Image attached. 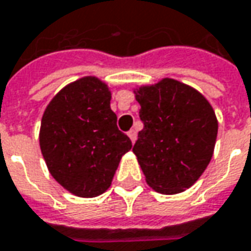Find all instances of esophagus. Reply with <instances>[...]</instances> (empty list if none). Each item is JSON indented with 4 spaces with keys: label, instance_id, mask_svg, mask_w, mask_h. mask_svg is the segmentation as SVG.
Wrapping results in <instances>:
<instances>
[{
    "label": "esophagus",
    "instance_id": "1",
    "mask_svg": "<svg viewBox=\"0 0 251 251\" xmlns=\"http://www.w3.org/2000/svg\"><path fill=\"white\" fill-rule=\"evenodd\" d=\"M128 137H129V139H131V142L134 144V142L137 141V131H135V129H129Z\"/></svg>",
    "mask_w": 251,
    "mask_h": 251
}]
</instances>
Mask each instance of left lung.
Segmentation results:
<instances>
[{
	"instance_id": "8db88e82",
	"label": "left lung",
	"mask_w": 251,
	"mask_h": 251,
	"mask_svg": "<svg viewBox=\"0 0 251 251\" xmlns=\"http://www.w3.org/2000/svg\"><path fill=\"white\" fill-rule=\"evenodd\" d=\"M144 129L132 148L148 185L164 195L191 188L211 160L218 122L199 91L173 78L135 91Z\"/></svg>"
}]
</instances>
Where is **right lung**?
<instances>
[{"mask_svg": "<svg viewBox=\"0 0 251 251\" xmlns=\"http://www.w3.org/2000/svg\"><path fill=\"white\" fill-rule=\"evenodd\" d=\"M110 91L97 77L66 85L47 106L40 148L51 176L80 198L102 195L112 184L131 139L117 128Z\"/></svg>", "mask_w": 251, "mask_h": 251, "instance_id": "1", "label": "right lung"}]
</instances>
